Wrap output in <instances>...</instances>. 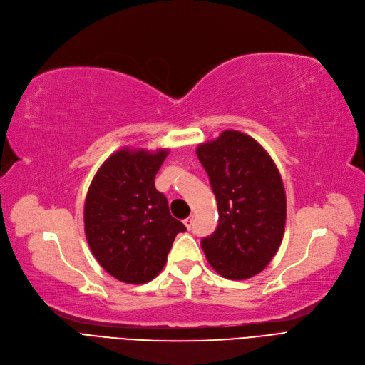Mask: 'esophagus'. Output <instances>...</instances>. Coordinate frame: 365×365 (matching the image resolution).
Listing matches in <instances>:
<instances>
[{"label": "esophagus", "mask_w": 365, "mask_h": 365, "mask_svg": "<svg viewBox=\"0 0 365 365\" xmlns=\"http://www.w3.org/2000/svg\"><path fill=\"white\" fill-rule=\"evenodd\" d=\"M184 224H185V227L190 230L191 225H192V215L188 217V218H185V220H184Z\"/></svg>", "instance_id": "obj_1"}]
</instances>
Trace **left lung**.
Listing matches in <instances>:
<instances>
[{
	"label": "left lung",
	"mask_w": 365,
	"mask_h": 365,
	"mask_svg": "<svg viewBox=\"0 0 365 365\" xmlns=\"http://www.w3.org/2000/svg\"><path fill=\"white\" fill-rule=\"evenodd\" d=\"M218 205V227L200 245L209 265L246 280L271 262L286 225V192L267 150L239 131H224L196 150Z\"/></svg>",
	"instance_id": "obj_1"
}]
</instances>
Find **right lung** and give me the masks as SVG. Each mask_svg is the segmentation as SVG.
Returning a JSON list of instances; mask_svg holds the SVG:
<instances>
[{
  "label": "right lung",
  "mask_w": 365,
  "mask_h": 365,
  "mask_svg": "<svg viewBox=\"0 0 365 365\" xmlns=\"http://www.w3.org/2000/svg\"><path fill=\"white\" fill-rule=\"evenodd\" d=\"M168 150H119L107 159L87 192L85 235L98 264L119 282L147 283L162 271L184 224L170 217L155 177Z\"/></svg>",
  "instance_id": "obj_1"
}]
</instances>
